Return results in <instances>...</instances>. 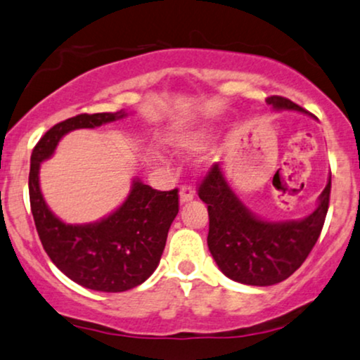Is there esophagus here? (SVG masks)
I'll return each instance as SVG.
<instances>
[{
    "label": "esophagus",
    "instance_id": "1",
    "mask_svg": "<svg viewBox=\"0 0 360 360\" xmlns=\"http://www.w3.org/2000/svg\"><path fill=\"white\" fill-rule=\"evenodd\" d=\"M193 197H195V191L190 185L181 186V188H180V203L190 202V200H193Z\"/></svg>",
    "mask_w": 360,
    "mask_h": 360
}]
</instances>
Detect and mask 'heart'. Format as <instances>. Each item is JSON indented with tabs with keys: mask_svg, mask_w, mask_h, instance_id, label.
I'll return each instance as SVG.
<instances>
[{
	"mask_svg": "<svg viewBox=\"0 0 360 360\" xmlns=\"http://www.w3.org/2000/svg\"><path fill=\"white\" fill-rule=\"evenodd\" d=\"M212 132L207 129H200L197 132L176 135L172 139V146L180 152H198L208 146Z\"/></svg>",
	"mask_w": 360,
	"mask_h": 360,
	"instance_id": "b5f03b06",
	"label": "heart"
}]
</instances>
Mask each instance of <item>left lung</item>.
<instances>
[{
	"label": "left lung",
	"mask_w": 360,
	"mask_h": 360,
	"mask_svg": "<svg viewBox=\"0 0 360 360\" xmlns=\"http://www.w3.org/2000/svg\"><path fill=\"white\" fill-rule=\"evenodd\" d=\"M276 110L304 112L286 97L266 99ZM330 179L319 205L302 220L264 221L250 212L228 185L220 163L202 180L198 197L210 217L208 248L223 274L250 286H271L291 276L304 263L324 226L329 208Z\"/></svg>",
	"instance_id": "obj_1"
}]
</instances>
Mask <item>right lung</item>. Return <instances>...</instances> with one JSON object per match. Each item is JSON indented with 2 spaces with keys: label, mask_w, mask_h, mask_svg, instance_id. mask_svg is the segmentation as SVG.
Listing matches in <instances>:
<instances>
[{
  "label": "right lung",
  "mask_w": 360,
  "mask_h": 360,
  "mask_svg": "<svg viewBox=\"0 0 360 360\" xmlns=\"http://www.w3.org/2000/svg\"><path fill=\"white\" fill-rule=\"evenodd\" d=\"M125 115L124 110L79 114L51 127L31 153L30 202L44 251L69 279L102 292L127 291L155 271L179 213V190H153L135 179L129 197L109 217L86 225H69L46 205L39 167L71 130L101 127Z\"/></svg>",
  "instance_id": "1"
}]
</instances>
